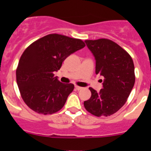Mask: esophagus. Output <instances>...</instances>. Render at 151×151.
<instances>
[{"label":"esophagus","mask_w":151,"mask_h":151,"mask_svg":"<svg viewBox=\"0 0 151 151\" xmlns=\"http://www.w3.org/2000/svg\"><path fill=\"white\" fill-rule=\"evenodd\" d=\"M75 88H76V90H78V91L82 89V87H80V86H77V85H76V86H75Z\"/></svg>","instance_id":"obj_1"}]
</instances>
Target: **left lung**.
Segmentation results:
<instances>
[{
    "label": "left lung",
    "mask_w": 151,
    "mask_h": 151,
    "mask_svg": "<svg viewBox=\"0 0 151 151\" xmlns=\"http://www.w3.org/2000/svg\"><path fill=\"white\" fill-rule=\"evenodd\" d=\"M85 42L95 59L96 74L104 79L99 92L89 88L91 96L84 106L96 116H108L125 104L134 87V63L127 52L111 40L101 38Z\"/></svg>",
    "instance_id": "8db88e82"
}]
</instances>
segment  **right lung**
Instances as JSON below:
<instances>
[{
  "label": "right lung",
  "instance_id": "1",
  "mask_svg": "<svg viewBox=\"0 0 151 151\" xmlns=\"http://www.w3.org/2000/svg\"><path fill=\"white\" fill-rule=\"evenodd\" d=\"M85 46L82 40L50 34L37 40L23 52L17 69L22 98L30 109L47 115L59 111L74 89L54 76L66 57Z\"/></svg>",
  "mask_w": 151,
  "mask_h": 151
}]
</instances>
